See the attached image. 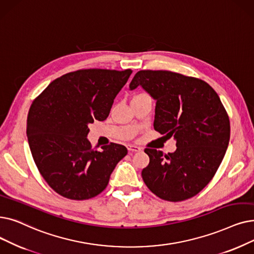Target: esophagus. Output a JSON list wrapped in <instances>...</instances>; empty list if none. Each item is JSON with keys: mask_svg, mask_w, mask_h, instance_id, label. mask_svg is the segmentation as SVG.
<instances>
[{"mask_svg": "<svg viewBox=\"0 0 254 254\" xmlns=\"http://www.w3.org/2000/svg\"><path fill=\"white\" fill-rule=\"evenodd\" d=\"M127 149H128V151H130V152H138V151H141V150H142L139 146L133 145V144L127 145Z\"/></svg>", "mask_w": 254, "mask_h": 254, "instance_id": "1", "label": "esophagus"}]
</instances>
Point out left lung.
<instances>
[{"label":"left lung","instance_id":"8db88e82","mask_svg":"<svg viewBox=\"0 0 254 254\" xmlns=\"http://www.w3.org/2000/svg\"><path fill=\"white\" fill-rule=\"evenodd\" d=\"M141 86L154 101V129L176 142L174 152L145 148L142 170L148 189L164 200L182 201L199 193L226 152L230 126L225 109L204 81L168 70H140L129 90Z\"/></svg>","mask_w":254,"mask_h":254}]
</instances>
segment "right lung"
I'll list each match as a JSON object with an SVG mask.
<instances>
[{
  "instance_id": "obj_1",
  "label": "right lung",
  "mask_w": 254,
  "mask_h": 254,
  "mask_svg": "<svg viewBox=\"0 0 254 254\" xmlns=\"http://www.w3.org/2000/svg\"><path fill=\"white\" fill-rule=\"evenodd\" d=\"M133 72L81 69L54 80L33 102L27 123L29 146L51 188L73 200L89 199L108 186L126 146L91 148L88 126L103 121Z\"/></svg>"
}]
</instances>
